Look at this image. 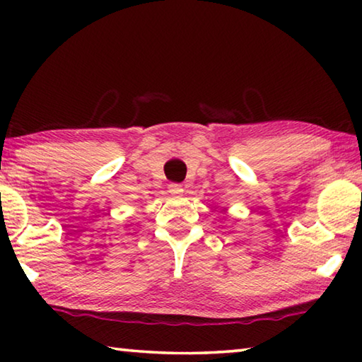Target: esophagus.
<instances>
[{
	"label": "esophagus",
	"instance_id": "esophagus-1",
	"mask_svg": "<svg viewBox=\"0 0 362 362\" xmlns=\"http://www.w3.org/2000/svg\"><path fill=\"white\" fill-rule=\"evenodd\" d=\"M169 193L174 194V196H179V194L183 193V188H182V185H179V183H170Z\"/></svg>",
	"mask_w": 362,
	"mask_h": 362
}]
</instances>
